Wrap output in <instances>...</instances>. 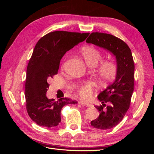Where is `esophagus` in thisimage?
Wrapping results in <instances>:
<instances>
[{"mask_svg":"<svg viewBox=\"0 0 154 154\" xmlns=\"http://www.w3.org/2000/svg\"><path fill=\"white\" fill-rule=\"evenodd\" d=\"M80 103L82 105H83L85 106H91V104L89 103H88V102H85V101H80Z\"/></svg>","mask_w":154,"mask_h":154,"instance_id":"obj_1","label":"esophagus"}]
</instances>
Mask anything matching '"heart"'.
I'll list each match as a JSON object with an SVG mask.
<instances>
[{
    "label": "heart",
    "mask_w": 154,
    "mask_h": 154,
    "mask_svg": "<svg viewBox=\"0 0 154 154\" xmlns=\"http://www.w3.org/2000/svg\"><path fill=\"white\" fill-rule=\"evenodd\" d=\"M82 57L88 66H96L101 59L102 55L100 51L92 46H85L80 51ZM117 64L112 60H103L97 67V71L103 80H111L115 77L117 72ZM94 84L92 81H84L79 83L76 88L80 95L83 98H88L92 93Z\"/></svg>",
    "instance_id": "obj_1"
}]
</instances>
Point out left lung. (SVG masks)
<instances>
[{"instance_id":"obj_1","label":"left lung","mask_w":154,"mask_h":154,"mask_svg":"<svg viewBox=\"0 0 154 154\" xmlns=\"http://www.w3.org/2000/svg\"><path fill=\"white\" fill-rule=\"evenodd\" d=\"M86 42L110 51L116 59L118 69L115 80L97 96L102 103L95 106L100 115L91 123L95 128H112L122 122L131 101L134 85V63L131 50L122 40L103 32H92Z\"/></svg>"}]
</instances>
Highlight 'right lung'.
I'll list each match as a JSON object with an SVG mask.
<instances>
[{"instance_id": "1", "label": "right lung", "mask_w": 154, "mask_h": 154, "mask_svg": "<svg viewBox=\"0 0 154 154\" xmlns=\"http://www.w3.org/2000/svg\"><path fill=\"white\" fill-rule=\"evenodd\" d=\"M88 35V32L53 31L36 43L27 67L25 97L27 113L38 125L56 127L61 122L63 106L78 103L68 97L48 99V82L58 74L60 60L67 51L84 41Z\"/></svg>"}]
</instances>
